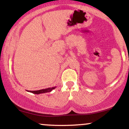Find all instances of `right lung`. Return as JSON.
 <instances>
[{
	"instance_id": "1",
	"label": "right lung",
	"mask_w": 129,
	"mask_h": 129,
	"mask_svg": "<svg viewBox=\"0 0 129 129\" xmlns=\"http://www.w3.org/2000/svg\"><path fill=\"white\" fill-rule=\"evenodd\" d=\"M56 87H50V88H45V89H42V90H36V91H28V92H31L34 93V94H41V93H48V92H50L53 89L56 88Z\"/></svg>"
}]
</instances>
